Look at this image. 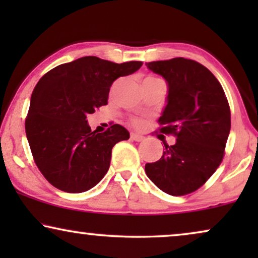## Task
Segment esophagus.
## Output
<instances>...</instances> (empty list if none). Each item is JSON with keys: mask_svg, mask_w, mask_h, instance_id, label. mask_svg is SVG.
<instances>
[{"mask_svg": "<svg viewBox=\"0 0 258 258\" xmlns=\"http://www.w3.org/2000/svg\"><path fill=\"white\" fill-rule=\"evenodd\" d=\"M130 137H132L134 141H136V142H141V141L144 140V137L142 135H140V134H135V133H132Z\"/></svg>", "mask_w": 258, "mask_h": 258, "instance_id": "esophagus-1", "label": "esophagus"}]
</instances>
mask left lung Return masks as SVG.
<instances>
[{
	"instance_id": "left-lung-1",
	"label": "left lung",
	"mask_w": 258,
	"mask_h": 258,
	"mask_svg": "<svg viewBox=\"0 0 258 258\" xmlns=\"http://www.w3.org/2000/svg\"><path fill=\"white\" fill-rule=\"evenodd\" d=\"M168 84L167 104L158 118L163 134L176 142L164 144L157 162L146 164L147 176L172 196L195 191L216 171L230 133V108L214 74L201 63L176 57L146 63Z\"/></svg>"
}]
</instances>
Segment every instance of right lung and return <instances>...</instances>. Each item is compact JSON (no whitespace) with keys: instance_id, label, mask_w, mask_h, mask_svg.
<instances>
[{"instance_id":"add662e5","label":"right lung","mask_w":258,"mask_h":258,"mask_svg":"<svg viewBox=\"0 0 258 258\" xmlns=\"http://www.w3.org/2000/svg\"><path fill=\"white\" fill-rule=\"evenodd\" d=\"M142 64L84 56L55 67L38 81L31 94L26 134L35 163L55 188L83 192L107 174L112 147L128 140L129 132L119 124L104 133L91 132L87 116L108 103L115 80Z\"/></svg>"}]
</instances>
